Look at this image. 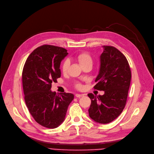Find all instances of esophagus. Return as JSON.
Masks as SVG:
<instances>
[{"label":"esophagus","mask_w":154,"mask_h":154,"mask_svg":"<svg viewBox=\"0 0 154 154\" xmlns=\"http://www.w3.org/2000/svg\"><path fill=\"white\" fill-rule=\"evenodd\" d=\"M85 95V94H76L75 96L76 97H82V96H84Z\"/></svg>","instance_id":"obj_1"}]
</instances>
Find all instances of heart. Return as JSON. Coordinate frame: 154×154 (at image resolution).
I'll use <instances>...</instances> for the list:
<instances>
[{"mask_svg":"<svg viewBox=\"0 0 154 154\" xmlns=\"http://www.w3.org/2000/svg\"><path fill=\"white\" fill-rule=\"evenodd\" d=\"M76 58L78 62L79 63V64L82 67L86 65H92L93 64V58L90 55V54L88 52H83V53H79V55H77ZM69 60H66L64 62H63L62 67H61L63 73H66L69 68ZM76 87L79 89L81 88V85L79 83H77L76 85Z\"/></svg>","mask_w":154,"mask_h":154,"instance_id":"1","label":"heart"}]
</instances>
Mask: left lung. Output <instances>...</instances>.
<instances>
[{
	"label": "left lung",
	"mask_w": 154,
	"mask_h": 154,
	"mask_svg": "<svg viewBox=\"0 0 154 154\" xmlns=\"http://www.w3.org/2000/svg\"><path fill=\"white\" fill-rule=\"evenodd\" d=\"M100 68L94 88L104 91L103 95L89 93L91 100L89 116L95 122L107 124L113 121L125 107L131 84V71L127 58L116 48L103 46Z\"/></svg>",
	"instance_id": "8db88e82"
}]
</instances>
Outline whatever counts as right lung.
Here are the masks:
<instances>
[{
  "label": "right lung",
  "instance_id": "right-lung-1",
  "mask_svg": "<svg viewBox=\"0 0 154 154\" xmlns=\"http://www.w3.org/2000/svg\"><path fill=\"white\" fill-rule=\"evenodd\" d=\"M62 47L44 45L27 58L22 71L24 99L35 121L49 129H55L65 120L71 93L57 94L51 91V83L61 76L62 60L68 55Z\"/></svg>",
  "mask_w": 154,
  "mask_h": 154
}]
</instances>
